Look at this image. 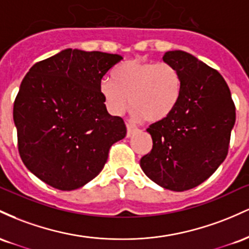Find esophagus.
<instances>
[{"instance_id": "1", "label": "esophagus", "mask_w": 249, "mask_h": 249, "mask_svg": "<svg viewBox=\"0 0 249 249\" xmlns=\"http://www.w3.org/2000/svg\"><path fill=\"white\" fill-rule=\"evenodd\" d=\"M125 127H127V138H130V136L133 135L134 134V132H135L136 130V128L134 127L133 124H125Z\"/></svg>"}]
</instances>
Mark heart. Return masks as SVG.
I'll list each match as a JSON object with an SVG mask.
<instances>
[{
	"instance_id": "obj_1",
	"label": "heart",
	"mask_w": 249,
	"mask_h": 249,
	"mask_svg": "<svg viewBox=\"0 0 249 249\" xmlns=\"http://www.w3.org/2000/svg\"><path fill=\"white\" fill-rule=\"evenodd\" d=\"M110 79L100 83V93L111 115L120 116L130 103L136 121L159 122L177 107L182 90V79L174 66L132 58L117 64Z\"/></svg>"
}]
</instances>
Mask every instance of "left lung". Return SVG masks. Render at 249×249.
<instances>
[{
	"label": "left lung",
	"instance_id": "8db88e82",
	"mask_svg": "<svg viewBox=\"0 0 249 249\" xmlns=\"http://www.w3.org/2000/svg\"><path fill=\"white\" fill-rule=\"evenodd\" d=\"M162 58L180 72L182 90L172 114L147 129L153 148L140 166L158 185L183 192L207 180L227 156L235 105L216 69L181 50Z\"/></svg>",
	"mask_w": 249,
	"mask_h": 249
}]
</instances>
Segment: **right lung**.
I'll return each instance as SVG.
<instances>
[{
    "mask_svg": "<svg viewBox=\"0 0 249 249\" xmlns=\"http://www.w3.org/2000/svg\"><path fill=\"white\" fill-rule=\"evenodd\" d=\"M122 60L117 54L62 50L35 63L14 102L18 153L35 177L71 191L101 172L113 143L127 133L107 111L102 77Z\"/></svg>",
    "mask_w": 249,
    "mask_h": 249,
    "instance_id": "obj_1",
    "label": "right lung"
}]
</instances>
